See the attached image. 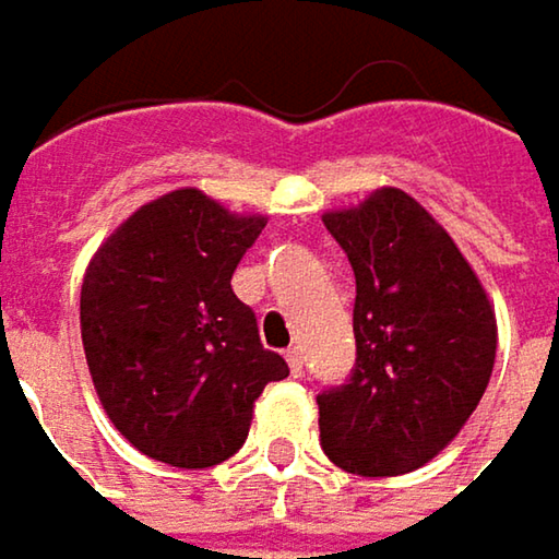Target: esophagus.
<instances>
[{
    "label": "esophagus",
    "instance_id": "34e87169",
    "mask_svg": "<svg viewBox=\"0 0 559 559\" xmlns=\"http://www.w3.org/2000/svg\"><path fill=\"white\" fill-rule=\"evenodd\" d=\"M286 364H289V373H293V377H302V373H306V370H302V350H299V347H289V350H286Z\"/></svg>",
    "mask_w": 559,
    "mask_h": 559
}]
</instances>
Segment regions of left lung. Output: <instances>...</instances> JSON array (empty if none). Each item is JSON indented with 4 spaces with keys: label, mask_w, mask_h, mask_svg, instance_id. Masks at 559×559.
I'll list each match as a JSON object with an SVG mask.
<instances>
[{
    "label": "left lung",
    "mask_w": 559,
    "mask_h": 559,
    "mask_svg": "<svg viewBox=\"0 0 559 559\" xmlns=\"http://www.w3.org/2000/svg\"><path fill=\"white\" fill-rule=\"evenodd\" d=\"M354 280L357 364L318 392L321 448L347 473L399 476L438 456L479 405L496 312L451 235L402 189L328 212Z\"/></svg>",
    "instance_id": "8db88e82"
}]
</instances>
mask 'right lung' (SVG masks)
<instances>
[{"instance_id": "obj_1", "label": "right lung", "mask_w": 559, "mask_h": 559, "mask_svg": "<svg viewBox=\"0 0 559 559\" xmlns=\"http://www.w3.org/2000/svg\"><path fill=\"white\" fill-rule=\"evenodd\" d=\"M263 225L176 189L141 205L90 260L80 293L90 377L141 454L186 469L235 456L263 385L289 377L231 289Z\"/></svg>"}]
</instances>
